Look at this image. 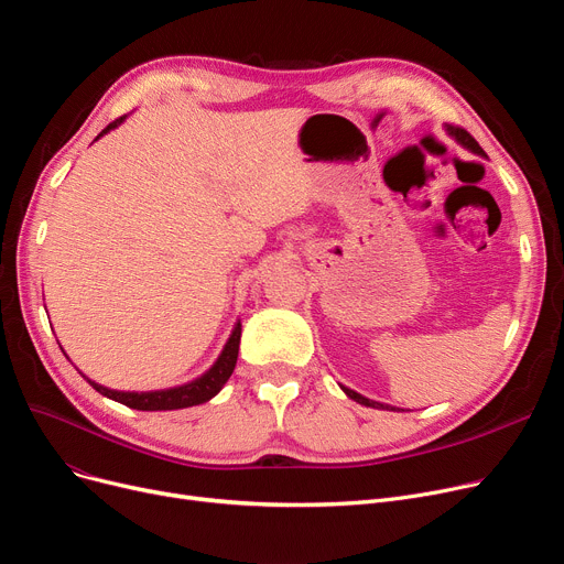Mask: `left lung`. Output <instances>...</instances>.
Wrapping results in <instances>:
<instances>
[{
	"label": "left lung",
	"mask_w": 564,
	"mask_h": 564,
	"mask_svg": "<svg viewBox=\"0 0 564 564\" xmlns=\"http://www.w3.org/2000/svg\"><path fill=\"white\" fill-rule=\"evenodd\" d=\"M448 134L451 137H455L462 145H466L470 153H478V155H485V151L480 148V143L473 139L464 128H459V126H448ZM343 391L347 393V398H351V400H357L359 404H366V406H372V409H391V411H395L393 406H387V404H381V402H375V400H368V398H364L361 393H357V391H351V389H347V387H343Z\"/></svg>",
	"instance_id": "8db88e82"
}]
</instances>
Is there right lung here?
<instances>
[{
    "label": "right lung",
    "mask_w": 564,
    "mask_h": 564,
    "mask_svg": "<svg viewBox=\"0 0 564 564\" xmlns=\"http://www.w3.org/2000/svg\"><path fill=\"white\" fill-rule=\"evenodd\" d=\"M123 118H116L113 123H109L96 139H100L105 132H109L111 128H116L118 123H123ZM240 336H242V327L240 322L235 324V329L221 351V357L217 359V364L207 370L205 375H200L198 379L189 381V383H183V387H175V389H166V391H148V393H126V391H111V389H105L100 387V383L86 379L91 387L116 400L121 402L126 406H132V409H139V411H171V409H185V406H194V404H203L210 398H215L224 383L228 381V377L232 375L235 370V364H237V349H240Z\"/></svg>",
    "instance_id": "add662e5"
}]
</instances>
